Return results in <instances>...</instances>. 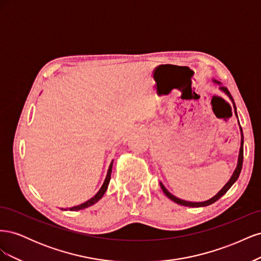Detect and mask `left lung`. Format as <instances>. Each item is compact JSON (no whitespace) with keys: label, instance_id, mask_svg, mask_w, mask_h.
Instances as JSON below:
<instances>
[{"label":"left lung","instance_id":"8db88e82","mask_svg":"<svg viewBox=\"0 0 261 261\" xmlns=\"http://www.w3.org/2000/svg\"><path fill=\"white\" fill-rule=\"evenodd\" d=\"M212 82L215 83L216 85H218L219 86V89L222 91L223 93H225L226 96L228 97V99H230L231 101H232V103H233V107H234V109L236 110V108H235V103H234V100H233V98H232V96L230 94V92L227 91V89L226 88H224V87H222L221 86V83H219L218 81H216V80H212ZM235 115H238V113L235 112ZM239 124H240V122H239ZM240 130H241V148H240V152H239V159H238V164H236V168H235V170H234V172H233V174H232V176L230 177V179L227 180V183L220 189V191L218 192V194H216L215 196L212 197V198H210V199H208V200H204V201H198V202H194V201H187V200H183V199H180V198H177L176 196H174V195H172L167 188H165V186L162 184V181H160V186H161V189L163 191V193L167 195V197L168 198H170L172 201H174V202H176V203H178V204H180V206H185V207H207V206H209V204H212L213 202H216L218 199H220L221 197H222L228 189H230L231 187H232V185L235 183L236 180H238V178H239V176H240V173H241V170H242V165H243V151H244V149H243V147H244V136H243V130H242V127L240 126Z\"/></svg>","mask_w":261,"mask_h":261}]
</instances>
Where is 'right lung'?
<instances>
[{
    "label": "right lung",
    "mask_w": 261,
    "mask_h": 261,
    "mask_svg": "<svg viewBox=\"0 0 261 261\" xmlns=\"http://www.w3.org/2000/svg\"><path fill=\"white\" fill-rule=\"evenodd\" d=\"M112 167H113V160H112L111 163H110V167H109V170H108V173H107V176H106V179L103 181V184H102V186L100 187V189H99L98 193L96 195H94L93 197H91L89 200H87V201H85V202H83L81 204H78V206H75V207H72V208H67V209L69 211H77V210H82V209H85V208H88V207L92 206V204L98 202L102 198V197H103V195L107 192L109 183H110V179H111ZM62 210H63V208H62Z\"/></svg>",
    "instance_id": "add662e5"
}]
</instances>
